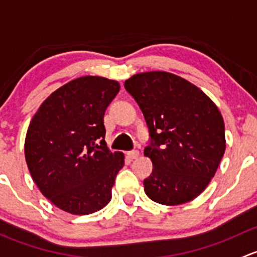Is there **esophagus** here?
Returning a JSON list of instances; mask_svg holds the SVG:
<instances>
[{
    "instance_id": "obj_1",
    "label": "esophagus",
    "mask_w": 257,
    "mask_h": 257,
    "mask_svg": "<svg viewBox=\"0 0 257 257\" xmlns=\"http://www.w3.org/2000/svg\"><path fill=\"white\" fill-rule=\"evenodd\" d=\"M139 156H140V152L137 150L130 151V152H127V157L130 158V160H136Z\"/></svg>"
}]
</instances>
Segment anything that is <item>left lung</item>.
Wrapping results in <instances>:
<instances>
[{"mask_svg":"<svg viewBox=\"0 0 257 257\" xmlns=\"http://www.w3.org/2000/svg\"><path fill=\"white\" fill-rule=\"evenodd\" d=\"M126 91L145 116L150 142L145 156L153 169L144 181L153 202L178 205L197 198L225 152L223 116L199 88L166 71L136 74Z\"/></svg>","mask_w":257,"mask_h":257,"instance_id":"8db88e82","label":"left lung"}]
</instances>
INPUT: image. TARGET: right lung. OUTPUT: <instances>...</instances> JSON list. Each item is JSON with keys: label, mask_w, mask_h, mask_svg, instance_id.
<instances>
[{"label": "right lung", "mask_w": 257, "mask_h": 257, "mask_svg": "<svg viewBox=\"0 0 257 257\" xmlns=\"http://www.w3.org/2000/svg\"><path fill=\"white\" fill-rule=\"evenodd\" d=\"M117 81L81 76L55 90L32 118L25 155L34 183L55 207L75 215L100 210L123 167L105 142L104 115Z\"/></svg>", "instance_id": "obj_1"}]
</instances>
